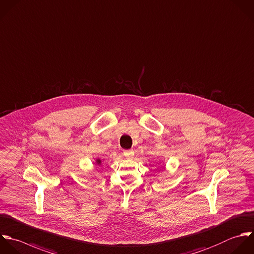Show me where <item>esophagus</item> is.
<instances>
[{"instance_id":"1","label":"esophagus","mask_w":254,"mask_h":254,"mask_svg":"<svg viewBox=\"0 0 254 254\" xmlns=\"http://www.w3.org/2000/svg\"><path fill=\"white\" fill-rule=\"evenodd\" d=\"M124 155L126 156V158L127 159H131L133 156H134V152L132 149H127V150H125L124 151Z\"/></svg>"}]
</instances>
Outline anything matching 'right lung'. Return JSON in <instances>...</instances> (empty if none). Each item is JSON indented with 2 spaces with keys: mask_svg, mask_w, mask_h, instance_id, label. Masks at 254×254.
I'll list each match as a JSON object with an SVG mask.
<instances>
[{
  "mask_svg": "<svg viewBox=\"0 0 254 254\" xmlns=\"http://www.w3.org/2000/svg\"><path fill=\"white\" fill-rule=\"evenodd\" d=\"M96 163H97V165H101V163H102V161H101V159H96Z\"/></svg>",
  "mask_w": 254,
  "mask_h": 254,
  "instance_id": "right-lung-1",
  "label": "right lung"
}]
</instances>
